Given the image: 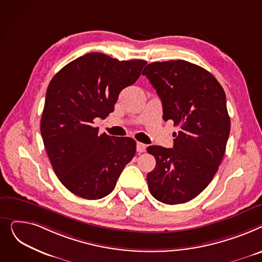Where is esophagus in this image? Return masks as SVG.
Returning a JSON list of instances; mask_svg holds the SVG:
<instances>
[{
  "mask_svg": "<svg viewBox=\"0 0 262 262\" xmlns=\"http://www.w3.org/2000/svg\"><path fill=\"white\" fill-rule=\"evenodd\" d=\"M147 146L145 144H142V143H137L136 144V150L137 152H144L146 150Z\"/></svg>",
  "mask_w": 262,
  "mask_h": 262,
  "instance_id": "1",
  "label": "esophagus"
}]
</instances>
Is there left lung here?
Wrapping results in <instances>:
<instances>
[{"label": "left lung", "instance_id": "obj_1", "mask_svg": "<svg viewBox=\"0 0 262 262\" xmlns=\"http://www.w3.org/2000/svg\"><path fill=\"white\" fill-rule=\"evenodd\" d=\"M163 104V119L179 128L173 148L149 146L157 165L147 174L158 201L181 204L201 193L216 174L230 131L226 96L205 69L185 60L152 62L144 71Z\"/></svg>", "mask_w": 262, "mask_h": 262}]
</instances>
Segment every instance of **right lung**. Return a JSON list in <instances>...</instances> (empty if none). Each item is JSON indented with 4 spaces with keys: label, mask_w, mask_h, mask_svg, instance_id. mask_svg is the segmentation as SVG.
<instances>
[{
    "label": "right lung",
    "mask_w": 262,
    "mask_h": 262,
    "mask_svg": "<svg viewBox=\"0 0 262 262\" xmlns=\"http://www.w3.org/2000/svg\"><path fill=\"white\" fill-rule=\"evenodd\" d=\"M147 64L89 53L61 69L51 80L41 118V135L54 171L74 194L98 200L113 191L136 143L98 134L96 118L114 111L118 95Z\"/></svg>",
    "instance_id": "add662e5"
}]
</instances>
